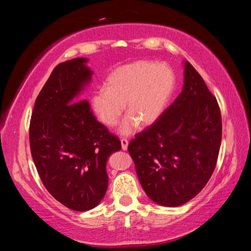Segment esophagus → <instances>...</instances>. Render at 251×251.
Wrapping results in <instances>:
<instances>
[{"label":"esophagus","instance_id":"esophagus-1","mask_svg":"<svg viewBox=\"0 0 251 251\" xmlns=\"http://www.w3.org/2000/svg\"><path fill=\"white\" fill-rule=\"evenodd\" d=\"M121 143H122V150L126 151L127 146H128V141H127L126 138H123V139H121Z\"/></svg>","mask_w":251,"mask_h":251}]
</instances>
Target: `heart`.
Segmentation results:
<instances>
[{
	"instance_id": "heart-1",
	"label": "heart",
	"mask_w": 251,
	"mask_h": 251,
	"mask_svg": "<svg viewBox=\"0 0 251 251\" xmlns=\"http://www.w3.org/2000/svg\"><path fill=\"white\" fill-rule=\"evenodd\" d=\"M175 86V75L166 64L136 62L118 67L108 76L106 88L93 93L91 105L106 126H115L126 109L129 114L121 133L129 135L143 125L152 124L164 112Z\"/></svg>"
}]
</instances>
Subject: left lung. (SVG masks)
Masks as SVG:
<instances>
[{
  "label": "left lung",
  "mask_w": 251,
  "mask_h": 251,
  "mask_svg": "<svg viewBox=\"0 0 251 251\" xmlns=\"http://www.w3.org/2000/svg\"><path fill=\"white\" fill-rule=\"evenodd\" d=\"M184 73L175 101L128 145L143 189L167 207L184 205L206 186L222 144L217 100L189 62Z\"/></svg>",
  "instance_id": "8db88e82"
}]
</instances>
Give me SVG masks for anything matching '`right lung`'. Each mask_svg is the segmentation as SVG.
<instances>
[{
  "mask_svg": "<svg viewBox=\"0 0 251 251\" xmlns=\"http://www.w3.org/2000/svg\"><path fill=\"white\" fill-rule=\"evenodd\" d=\"M78 57L58 64L34 104L29 147L45 188L75 211L96 207L108 185L106 163L121 151L117 136L96 120L80 95L93 72Z\"/></svg>",
  "mask_w": 251,
  "mask_h": 251,
  "instance_id": "right-lung-1",
  "label": "right lung"
}]
</instances>
